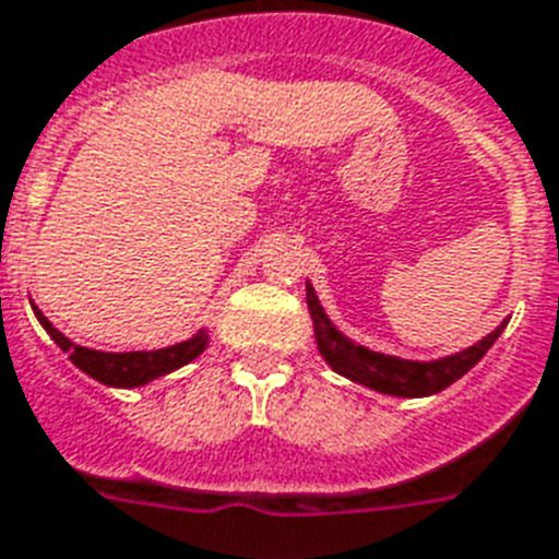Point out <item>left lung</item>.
Instances as JSON below:
<instances>
[{
	"instance_id": "8db88e82",
	"label": "left lung",
	"mask_w": 559,
	"mask_h": 559,
	"mask_svg": "<svg viewBox=\"0 0 559 559\" xmlns=\"http://www.w3.org/2000/svg\"><path fill=\"white\" fill-rule=\"evenodd\" d=\"M307 307L313 316L316 342H319L324 362L342 377H348L359 385H368L373 391H382V394H394V397H426V394H438L455 380H461L487 350L493 348V342L502 336L504 324H508V319H504L493 333H487L485 340L469 345L461 354L435 359V362H412V359L385 357V354L354 345L348 336H342L331 324V319L324 316L310 284H307Z\"/></svg>"
}]
</instances>
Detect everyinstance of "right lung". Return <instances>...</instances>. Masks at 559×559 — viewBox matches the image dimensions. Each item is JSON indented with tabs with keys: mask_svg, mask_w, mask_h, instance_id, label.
Here are the masks:
<instances>
[{
	"mask_svg": "<svg viewBox=\"0 0 559 559\" xmlns=\"http://www.w3.org/2000/svg\"><path fill=\"white\" fill-rule=\"evenodd\" d=\"M39 324L46 328V333L69 354L74 366L83 373H90L92 380L104 382V385H118V389H133V385H144V382L165 377V373L177 371V368L188 366L191 359H197L209 345V333H193L188 342L170 345L162 350H130V354H107V350H92L74 345L72 340H66L63 333L57 331L55 324L48 322L46 316L34 307Z\"/></svg>",
	"mask_w": 559,
	"mask_h": 559,
	"instance_id": "right-lung-1",
	"label": "right lung"
}]
</instances>
